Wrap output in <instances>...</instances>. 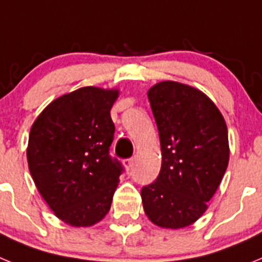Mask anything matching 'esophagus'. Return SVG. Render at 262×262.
Segmentation results:
<instances>
[{
    "mask_svg": "<svg viewBox=\"0 0 262 262\" xmlns=\"http://www.w3.org/2000/svg\"><path fill=\"white\" fill-rule=\"evenodd\" d=\"M126 166H127V169L133 168V166H134V159H133V157H131V159L126 160Z\"/></svg>",
    "mask_w": 262,
    "mask_h": 262,
    "instance_id": "34e87169",
    "label": "esophagus"
}]
</instances>
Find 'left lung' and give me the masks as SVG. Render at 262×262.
<instances>
[{
    "mask_svg": "<svg viewBox=\"0 0 262 262\" xmlns=\"http://www.w3.org/2000/svg\"><path fill=\"white\" fill-rule=\"evenodd\" d=\"M159 129L161 169L142 189L143 209L161 228L178 230L205 214L230 160L223 115L200 89L161 81L148 90Z\"/></svg>",
    "mask_w": 262,
    "mask_h": 262,
    "instance_id": "left-lung-1",
    "label": "left lung"
}]
</instances>
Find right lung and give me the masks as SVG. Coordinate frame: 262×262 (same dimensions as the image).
I'll use <instances>...</instances> for the list:
<instances>
[{"label": "right lung", "mask_w": 262, "mask_h": 262, "mask_svg": "<svg viewBox=\"0 0 262 262\" xmlns=\"http://www.w3.org/2000/svg\"><path fill=\"white\" fill-rule=\"evenodd\" d=\"M118 89L84 86L59 97L30 129L27 163L43 200L72 227L102 221L123 170L108 155Z\"/></svg>", "instance_id": "right-lung-1"}]
</instances>
